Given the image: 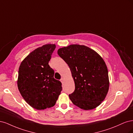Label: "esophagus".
I'll list each match as a JSON object with an SVG mask.
<instances>
[{
	"label": "esophagus",
	"mask_w": 133,
	"mask_h": 133,
	"mask_svg": "<svg viewBox=\"0 0 133 133\" xmlns=\"http://www.w3.org/2000/svg\"><path fill=\"white\" fill-rule=\"evenodd\" d=\"M63 80H64V79H63V78H62L61 79V80H60V81H61V82L62 83H63Z\"/></svg>",
	"instance_id": "1"
}]
</instances>
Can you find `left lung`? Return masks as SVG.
I'll list each match as a JSON object with an SVG mask.
<instances>
[{"label":"left lung","mask_w":133,"mask_h":133,"mask_svg":"<svg viewBox=\"0 0 133 133\" xmlns=\"http://www.w3.org/2000/svg\"><path fill=\"white\" fill-rule=\"evenodd\" d=\"M57 54L69 66L74 80L75 91L69 95L73 104L84 110L99 106L109 87L103 59L95 50L77 44L59 49Z\"/></svg>","instance_id":"1"}]
</instances>
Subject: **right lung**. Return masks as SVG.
<instances>
[{
	"label": "right lung",
	"mask_w": 133,
	"mask_h": 133,
	"mask_svg": "<svg viewBox=\"0 0 133 133\" xmlns=\"http://www.w3.org/2000/svg\"><path fill=\"white\" fill-rule=\"evenodd\" d=\"M55 44H46L34 50L21 62L17 81L24 100L33 108L42 110L54 107L62 91V83L54 77L49 62Z\"/></svg>",
	"instance_id": "obj_1"
}]
</instances>
